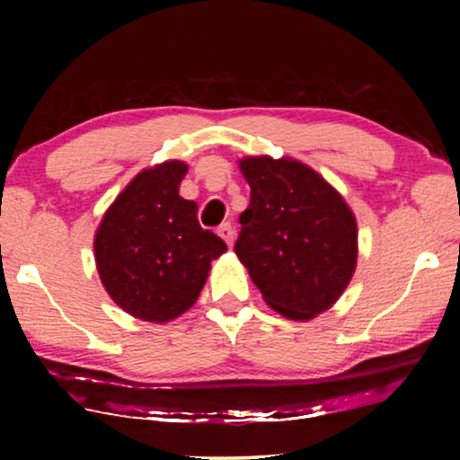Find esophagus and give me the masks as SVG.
<instances>
[{"instance_id":"34e87169","label":"esophagus","mask_w":460,"mask_h":460,"mask_svg":"<svg viewBox=\"0 0 460 460\" xmlns=\"http://www.w3.org/2000/svg\"><path fill=\"white\" fill-rule=\"evenodd\" d=\"M217 234H219V236H222V238H224V241H226V243H228V244H230V247H232V241H234V226H232L230 222H226V224H222V226H219V228H217Z\"/></svg>"}]
</instances>
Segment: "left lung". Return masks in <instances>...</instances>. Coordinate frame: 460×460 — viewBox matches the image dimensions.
Instances as JSON below:
<instances>
[{
  "mask_svg": "<svg viewBox=\"0 0 460 460\" xmlns=\"http://www.w3.org/2000/svg\"><path fill=\"white\" fill-rule=\"evenodd\" d=\"M251 186L234 253L270 307L293 320L329 310L356 270V217L335 188L304 163L249 156Z\"/></svg>",
  "mask_w": 460,
  "mask_h": 460,
  "instance_id": "1",
  "label": "left lung"
}]
</instances>
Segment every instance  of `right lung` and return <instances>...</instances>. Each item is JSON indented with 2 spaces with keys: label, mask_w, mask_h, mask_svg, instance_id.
<instances>
[{
  "label": "right lung",
  "mask_w": 460,
  "mask_h": 460,
  "mask_svg": "<svg viewBox=\"0 0 460 460\" xmlns=\"http://www.w3.org/2000/svg\"><path fill=\"white\" fill-rule=\"evenodd\" d=\"M181 161L144 169L104 213L96 232L98 274L131 316L167 323L199 299L226 243L200 228L197 203L178 194Z\"/></svg>",
  "instance_id": "add662e5"
}]
</instances>
